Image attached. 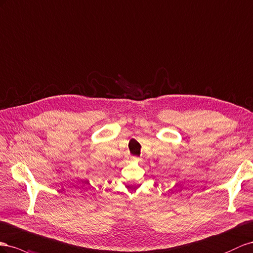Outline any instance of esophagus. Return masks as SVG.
<instances>
[{"mask_svg": "<svg viewBox=\"0 0 253 253\" xmlns=\"http://www.w3.org/2000/svg\"><path fill=\"white\" fill-rule=\"evenodd\" d=\"M131 159H132V160H134V159H136V158H135V157H132Z\"/></svg>", "mask_w": 253, "mask_h": 253, "instance_id": "esophagus-1", "label": "esophagus"}]
</instances>
